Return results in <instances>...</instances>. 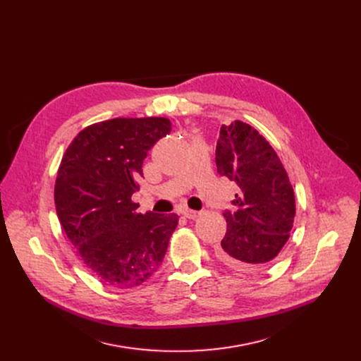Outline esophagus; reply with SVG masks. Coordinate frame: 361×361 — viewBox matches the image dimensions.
<instances>
[{
	"mask_svg": "<svg viewBox=\"0 0 361 361\" xmlns=\"http://www.w3.org/2000/svg\"><path fill=\"white\" fill-rule=\"evenodd\" d=\"M183 214H184V217H187V219H195V217H199L200 216V212H195V210H190V209H185L184 212H183Z\"/></svg>",
	"mask_w": 361,
	"mask_h": 361,
	"instance_id": "34e87169",
	"label": "esophagus"
}]
</instances>
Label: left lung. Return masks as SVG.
I'll return each instance as SVG.
<instances>
[{
  "mask_svg": "<svg viewBox=\"0 0 361 361\" xmlns=\"http://www.w3.org/2000/svg\"><path fill=\"white\" fill-rule=\"evenodd\" d=\"M217 173L238 184L233 210H224L226 235L217 256L245 272L264 269L289 239L295 195L279 157L250 125H221L216 145Z\"/></svg>",
  "mask_w": 361,
  "mask_h": 361,
  "instance_id": "8db88e82",
  "label": "left lung"
}]
</instances>
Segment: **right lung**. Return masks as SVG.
I'll list each match as a JSON object with an SVG mask.
<instances>
[{
    "instance_id": "obj_1",
    "label": "right lung",
    "mask_w": 361,
    "mask_h": 361,
    "mask_svg": "<svg viewBox=\"0 0 361 361\" xmlns=\"http://www.w3.org/2000/svg\"><path fill=\"white\" fill-rule=\"evenodd\" d=\"M167 118L93 123L64 152L54 185L57 217L87 269L106 285L134 288L161 267L178 216L137 212L142 162L170 134Z\"/></svg>"
}]
</instances>
